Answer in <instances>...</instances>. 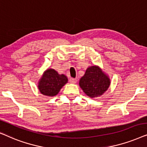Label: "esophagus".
Returning <instances> with one entry per match:
<instances>
[{"instance_id":"esophagus-1","label":"esophagus","mask_w":147,"mask_h":147,"mask_svg":"<svg viewBox=\"0 0 147 147\" xmlns=\"http://www.w3.org/2000/svg\"><path fill=\"white\" fill-rule=\"evenodd\" d=\"M69 81H70V83H73V84H75V83H77V80L76 79H74V78H70Z\"/></svg>"}]
</instances>
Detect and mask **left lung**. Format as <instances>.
Segmentation results:
<instances>
[{"instance_id": "1", "label": "left lung", "mask_w": 147, "mask_h": 147, "mask_svg": "<svg viewBox=\"0 0 147 147\" xmlns=\"http://www.w3.org/2000/svg\"><path fill=\"white\" fill-rule=\"evenodd\" d=\"M110 85L108 77L97 66L89 67L79 81V85L90 97H96L107 91Z\"/></svg>"}]
</instances>
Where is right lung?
I'll use <instances>...</instances> for the list:
<instances>
[{"label":"right lung","mask_w":147,"mask_h":147,"mask_svg":"<svg viewBox=\"0 0 147 147\" xmlns=\"http://www.w3.org/2000/svg\"><path fill=\"white\" fill-rule=\"evenodd\" d=\"M67 81L68 79L65 75H59L54 69H48L39 82L38 89L43 95L55 96Z\"/></svg>","instance_id":"right-lung-1"}]
</instances>
